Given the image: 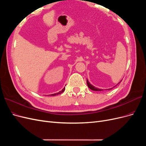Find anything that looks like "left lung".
Returning a JSON list of instances; mask_svg holds the SVG:
<instances>
[{
	"mask_svg": "<svg viewBox=\"0 0 146 146\" xmlns=\"http://www.w3.org/2000/svg\"><path fill=\"white\" fill-rule=\"evenodd\" d=\"M120 81V82H121ZM120 82L117 84H119V83H120ZM87 86H88V88H90L91 90H94V91H102L103 90V89H100V88H96V87H95V86H92V84L88 82V81L87 80ZM117 85H116L115 86H116ZM113 88H109V89H107V90H111V89H112Z\"/></svg>",
	"mask_w": 146,
	"mask_h": 146,
	"instance_id": "obj_1",
	"label": "left lung"
}]
</instances>
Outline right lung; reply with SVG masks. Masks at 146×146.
<instances>
[{
	"mask_svg": "<svg viewBox=\"0 0 146 146\" xmlns=\"http://www.w3.org/2000/svg\"><path fill=\"white\" fill-rule=\"evenodd\" d=\"M65 88L64 87L62 90L61 91H60L59 92H58V93H54V94H51V95H50V96H55V95H59V94H60L61 93H62V92H64V90H65Z\"/></svg>",
	"mask_w": 146,
	"mask_h": 146,
	"instance_id": "1",
	"label": "right lung"
}]
</instances>
